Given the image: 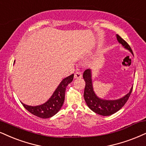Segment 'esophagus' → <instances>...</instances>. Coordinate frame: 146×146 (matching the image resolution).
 <instances>
[{
    "mask_svg": "<svg viewBox=\"0 0 146 146\" xmlns=\"http://www.w3.org/2000/svg\"><path fill=\"white\" fill-rule=\"evenodd\" d=\"M82 77V73L80 72H76L74 74V78H80Z\"/></svg>",
    "mask_w": 146,
    "mask_h": 146,
    "instance_id": "esophagus-1",
    "label": "esophagus"
}]
</instances>
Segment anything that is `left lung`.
I'll return each mask as SVG.
<instances>
[{
	"label": "left lung",
	"mask_w": 146,
	"mask_h": 146,
	"mask_svg": "<svg viewBox=\"0 0 146 146\" xmlns=\"http://www.w3.org/2000/svg\"><path fill=\"white\" fill-rule=\"evenodd\" d=\"M118 42L121 43L124 47L129 50L133 54L132 49L126 41L122 38L119 35H116ZM83 78L85 81V87L84 91V98L87 106L91 110L96 114L102 116H110L118 111L123 107L124 105L129 100L131 93L132 92L133 87L130 92L125 97L117 100H101L95 94L93 89L92 81H91V73L89 69L86 70L83 73Z\"/></svg>",
	"instance_id": "left-lung-1"
}]
</instances>
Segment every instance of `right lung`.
Segmentation results:
<instances>
[{"mask_svg":"<svg viewBox=\"0 0 146 146\" xmlns=\"http://www.w3.org/2000/svg\"><path fill=\"white\" fill-rule=\"evenodd\" d=\"M74 74L66 77L61 82L58 87L53 93L51 98L46 103L38 106H29L22 104L23 107L35 116L41 118H48L58 112L64 104L65 91L68 84L72 81Z\"/></svg>","mask_w":146,"mask_h":146,"instance_id":"right-lung-1","label":"right lung"}]
</instances>
